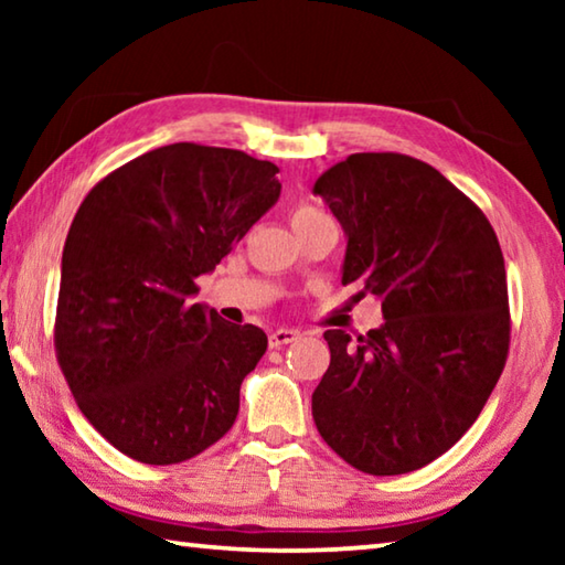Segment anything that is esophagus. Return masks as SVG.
Segmentation results:
<instances>
[{"instance_id": "esophagus-1", "label": "esophagus", "mask_w": 565, "mask_h": 565, "mask_svg": "<svg viewBox=\"0 0 565 565\" xmlns=\"http://www.w3.org/2000/svg\"><path fill=\"white\" fill-rule=\"evenodd\" d=\"M299 337H301V333L296 329H276V331H271V337H269V347L281 349V347H286V343H291Z\"/></svg>"}]
</instances>
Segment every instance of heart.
I'll return each mask as SVG.
<instances>
[{"mask_svg": "<svg viewBox=\"0 0 565 565\" xmlns=\"http://www.w3.org/2000/svg\"><path fill=\"white\" fill-rule=\"evenodd\" d=\"M319 214H321L319 209H313V206H309V204H301V206L294 209L291 222L296 224V222H303V218H311V216H319Z\"/></svg>", "mask_w": 565, "mask_h": 565, "instance_id": "1", "label": "heart"}]
</instances>
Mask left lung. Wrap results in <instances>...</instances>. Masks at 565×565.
Instances as JSON below:
<instances>
[{"mask_svg":"<svg viewBox=\"0 0 565 565\" xmlns=\"http://www.w3.org/2000/svg\"><path fill=\"white\" fill-rule=\"evenodd\" d=\"M313 194L347 232L343 284L381 299L384 323L351 341L323 333L331 363L311 396L323 441L371 476L446 454L489 401L509 356V286L486 214L441 171L363 151Z\"/></svg>","mask_w":565,"mask_h":565,"instance_id":"obj_1","label":"left lung"}]
</instances>
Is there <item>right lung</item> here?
Listing matches in <instances>:
<instances>
[{
	"label": "right lung",
	"mask_w": 565,
	"mask_h": 565,
	"mask_svg": "<svg viewBox=\"0 0 565 565\" xmlns=\"http://www.w3.org/2000/svg\"><path fill=\"white\" fill-rule=\"evenodd\" d=\"M276 174L238 149L179 141L114 169L74 216L56 361L82 414L134 461L181 463L234 426L269 341L191 299L276 204Z\"/></svg>",
	"instance_id": "right-lung-1"
}]
</instances>
